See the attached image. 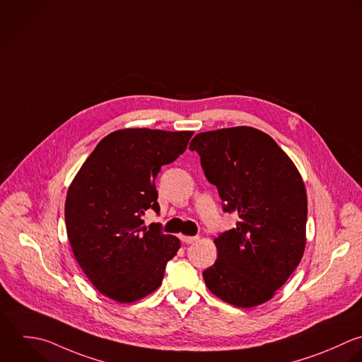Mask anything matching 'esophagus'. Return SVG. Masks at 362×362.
<instances>
[{
	"instance_id": "34e87169",
	"label": "esophagus",
	"mask_w": 362,
	"mask_h": 362,
	"mask_svg": "<svg viewBox=\"0 0 362 362\" xmlns=\"http://www.w3.org/2000/svg\"><path fill=\"white\" fill-rule=\"evenodd\" d=\"M180 240L185 243V244H193V243H196L197 240H199V237L197 235H194V237H187V235H182L180 237Z\"/></svg>"
}]
</instances>
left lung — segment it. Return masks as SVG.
<instances>
[{
  "label": "left lung",
  "instance_id": "8db88e82",
  "mask_svg": "<svg viewBox=\"0 0 362 362\" xmlns=\"http://www.w3.org/2000/svg\"><path fill=\"white\" fill-rule=\"evenodd\" d=\"M200 155L223 210L237 213V227L214 243L217 261L203 272L210 292L237 308L268 302L289 279L306 247L308 196L291 158L265 132L234 127L197 134Z\"/></svg>",
  "mask_w": 362,
  "mask_h": 362
}]
</instances>
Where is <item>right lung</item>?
Returning a JSON list of instances; mask_svg holds the SVG:
<instances>
[{
    "mask_svg": "<svg viewBox=\"0 0 362 362\" xmlns=\"http://www.w3.org/2000/svg\"><path fill=\"white\" fill-rule=\"evenodd\" d=\"M193 131L118 129L103 138L73 179L64 220L74 258L93 286L119 302H136L162 285L179 238L158 224L144 226L148 209L159 213L155 177L182 155Z\"/></svg>",
    "mask_w": 362,
    "mask_h": 362,
    "instance_id": "1",
    "label": "right lung"
}]
</instances>
